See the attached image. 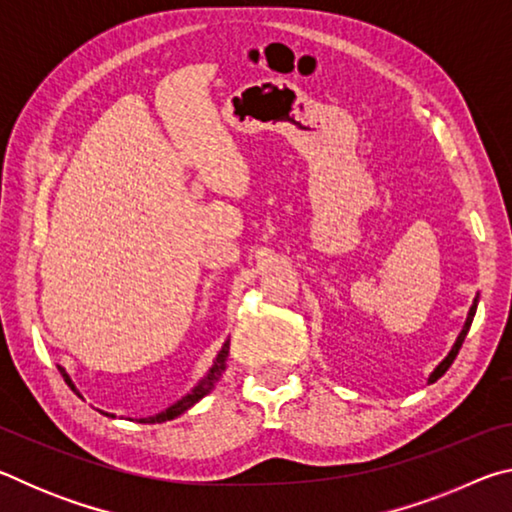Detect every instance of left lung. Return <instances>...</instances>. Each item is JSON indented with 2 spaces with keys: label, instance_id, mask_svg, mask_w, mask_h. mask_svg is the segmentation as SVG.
<instances>
[{
  "label": "left lung",
  "instance_id": "8db88e82",
  "mask_svg": "<svg viewBox=\"0 0 512 512\" xmlns=\"http://www.w3.org/2000/svg\"><path fill=\"white\" fill-rule=\"evenodd\" d=\"M476 305H479V300L474 298V302H472V307H470V314H467V320H465V325H463V329H461V334H458V339H456V343H454V348L449 350V354L447 357L438 363L436 366V370L431 372L429 375V381H436L438 377H443L445 372H447V368L452 366L454 363V359H456V354H458V350H461V345H463V341H465V336H467V332H470V325H472V320H474V314H476Z\"/></svg>",
  "mask_w": 512,
  "mask_h": 512
}]
</instances>
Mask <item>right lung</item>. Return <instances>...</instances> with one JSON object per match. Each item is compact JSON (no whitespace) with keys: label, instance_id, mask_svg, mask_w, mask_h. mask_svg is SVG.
Wrapping results in <instances>:
<instances>
[{"label":"right lung","instance_id":"1","mask_svg":"<svg viewBox=\"0 0 512 512\" xmlns=\"http://www.w3.org/2000/svg\"><path fill=\"white\" fill-rule=\"evenodd\" d=\"M228 354H230V341H225L223 343V348H221V352L216 354V359H214V366L210 368V372H207V375L198 381V384L192 388V393H187L183 400H178L176 404H171L169 409H164V411H160V413H155V415H149V418H142L140 422H144V424H155V422H167V420H173V418H178L180 413H185L187 409H192V406L198 402V400H203V397L207 395V393H212L214 391V386H216V381L221 379V375H223V370H225V361H228ZM58 370H60V375L65 377V381H67V386L72 388V391H76V386H74V381L69 379V375L65 372V368H60L58 366ZM79 393V391H76ZM108 415V413H106ZM110 418H115V415H110Z\"/></svg>","mask_w":512,"mask_h":512}]
</instances>
